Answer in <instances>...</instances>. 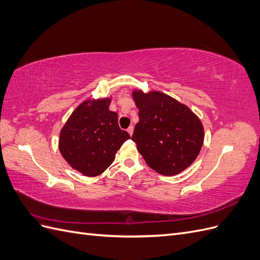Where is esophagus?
Instances as JSON below:
<instances>
[{
	"label": "esophagus",
	"instance_id": "obj_1",
	"mask_svg": "<svg viewBox=\"0 0 260 260\" xmlns=\"http://www.w3.org/2000/svg\"><path fill=\"white\" fill-rule=\"evenodd\" d=\"M133 130H135V128H133V125H130V127L127 129V131H128V133H129L130 136L133 135Z\"/></svg>",
	"mask_w": 260,
	"mask_h": 260
}]
</instances>
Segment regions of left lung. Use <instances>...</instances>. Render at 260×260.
Instances as JSON below:
<instances>
[{"label": "left lung", "mask_w": 260, "mask_h": 260, "mask_svg": "<svg viewBox=\"0 0 260 260\" xmlns=\"http://www.w3.org/2000/svg\"><path fill=\"white\" fill-rule=\"evenodd\" d=\"M140 120L132 140L146 164L162 176H176L198 158L204 143L200 118L186 105L159 91H132Z\"/></svg>", "instance_id": "obj_1"}]
</instances>
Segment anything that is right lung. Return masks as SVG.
<instances>
[{"instance_id":"right-lung-1","label":"right lung","mask_w":260,"mask_h":260,"mask_svg":"<svg viewBox=\"0 0 260 260\" xmlns=\"http://www.w3.org/2000/svg\"><path fill=\"white\" fill-rule=\"evenodd\" d=\"M112 96L88 99L72 113L59 132L58 148L69 166L86 177H96L111 166L116 153L130 139L109 111Z\"/></svg>"}]
</instances>
